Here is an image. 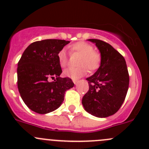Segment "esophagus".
Masks as SVG:
<instances>
[{"label": "esophagus", "instance_id": "esophagus-1", "mask_svg": "<svg viewBox=\"0 0 149 149\" xmlns=\"http://www.w3.org/2000/svg\"><path fill=\"white\" fill-rule=\"evenodd\" d=\"M73 83H74L75 85H76V84H78V80H73Z\"/></svg>", "mask_w": 149, "mask_h": 149}]
</instances>
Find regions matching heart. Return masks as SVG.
I'll use <instances>...</instances> for the list:
<instances>
[{"label":"heart","mask_w":149,"mask_h":149,"mask_svg":"<svg viewBox=\"0 0 149 149\" xmlns=\"http://www.w3.org/2000/svg\"><path fill=\"white\" fill-rule=\"evenodd\" d=\"M71 54H78L80 57L78 60L76 68H66L63 70V75L72 79H78L85 76L88 73L95 71L100 68L102 61L101 54L98 51H94L93 47L84 41H79L73 43L70 46ZM58 60L59 65L62 68H65L68 64V56L64 49H61L58 54Z\"/></svg>","instance_id":"heart-1"}]
</instances>
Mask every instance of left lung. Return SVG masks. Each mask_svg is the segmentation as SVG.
Masks as SVG:
<instances>
[{"mask_svg": "<svg viewBox=\"0 0 149 149\" xmlns=\"http://www.w3.org/2000/svg\"><path fill=\"white\" fill-rule=\"evenodd\" d=\"M95 43L102 57L100 68L87 78L89 90L82 98L84 109L94 116L106 118L116 113L123 104L129 85L124 58L110 44L98 39Z\"/></svg>", "mask_w": 149, "mask_h": 149, "instance_id": "obj_1", "label": "left lung"}]
</instances>
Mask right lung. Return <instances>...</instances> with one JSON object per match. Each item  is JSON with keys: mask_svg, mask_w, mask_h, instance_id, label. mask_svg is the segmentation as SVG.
<instances>
[{"mask_svg": "<svg viewBox=\"0 0 149 149\" xmlns=\"http://www.w3.org/2000/svg\"><path fill=\"white\" fill-rule=\"evenodd\" d=\"M70 41L46 39L31 43L18 63V88L23 102L33 111L48 113L57 109L65 92L74 84L70 78H61L62 69L58 54ZM50 77L56 80L49 82Z\"/></svg>", "mask_w": 149, "mask_h": 149, "instance_id": "right-lung-1", "label": "right lung"}]
</instances>
